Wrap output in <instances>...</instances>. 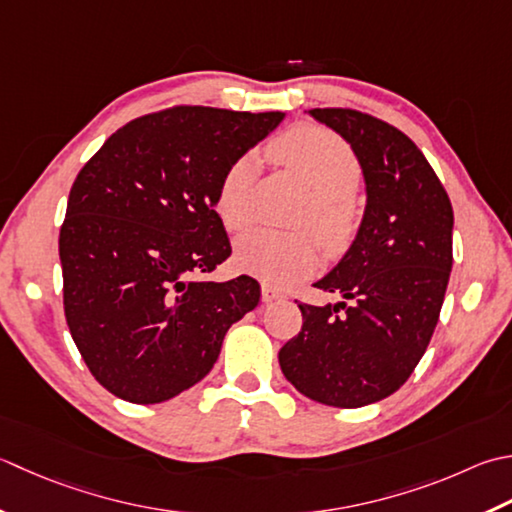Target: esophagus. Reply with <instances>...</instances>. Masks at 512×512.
<instances>
[{"instance_id": "1", "label": "esophagus", "mask_w": 512, "mask_h": 512, "mask_svg": "<svg viewBox=\"0 0 512 512\" xmlns=\"http://www.w3.org/2000/svg\"><path fill=\"white\" fill-rule=\"evenodd\" d=\"M277 299H284V293L275 286L270 284H262V302L270 304V302H277Z\"/></svg>"}]
</instances>
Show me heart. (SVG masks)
<instances>
[{
    "mask_svg": "<svg viewBox=\"0 0 512 512\" xmlns=\"http://www.w3.org/2000/svg\"><path fill=\"white\" fill-rule=\"evenodd\" d=\"M273 155L306 177L317 195L306 210L302 226L315 228L330 250L342 248L355 228L348 197L359 184V164L350 146L335 133L317 126H297L270 146ZM257 159H235L219 179L215 210L228 230H244L253 222V184ZM235 264L270 284L286 286L313 273L319 264V244L310 233H277L257 228L235 244Z\"/></svg>",
    "mask_w": 512,
    "mask_h": 512,
    "instance_id": "1",
    "label": "heart"
}]
</instances>
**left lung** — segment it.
<instances>
[{
    "label": "left lung",
    "mask_w": 512,
    "mask_h": 512,
    "mask_svg": "<svg viewBox=\"0 0 512 512\" xmlns=\"http://www.w3.org/2000/svg\"><path fill=\"white\" fill-rule=\"evenodd\" d=\"M353 148L366 208L353 244L317 288L342 302L299 304L302 330L279 350L299 393L335 408L393 395L426 353L453 268V206L402 130L350 108H313Z\"/></svg>",
    "instance_id": "obj_1"
}]
</instances>
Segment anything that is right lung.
<instances>
[{"mask_svg": "<svg viewBox=\"0 0 512 512\" xmlns=\"http://www.w3.org/2000/svg\"><path fill=\"white\" fill-rule=\"evenodd\" d=\"M284 113L175 106L110 135L79 170L59 233L64 313L90 373L130 404H159L215 366L257 279L208 282L230 255L219 179Z\"/></svg>", "mask_w": 512, "mask_h": 512, "instance_id": "right-lung-1", "label": "right lung"}]
</instances>
